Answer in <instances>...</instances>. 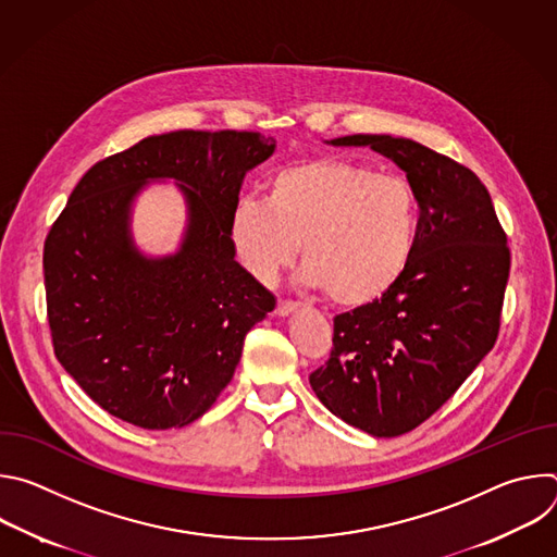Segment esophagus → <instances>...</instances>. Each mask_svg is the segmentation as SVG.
I'll use <instances>...</instances> for the list:
<instances>
[{
    "label": "esophagus",
    "mask_w": 557,
    "mask_h": 557,
    "mask_svg": "<svg viewBox=\"0 0 557 557\" xmlns=\"http://www.w3.org/2000/svg\"><path fill=\"white\" fill-rule=\"evenodd\" d=\"M295 310H297V304H295V301L282 299V301L277 304V308H275V314H277V317H288V314H293Z\"/></svg>",
    "instance_id": "34e87169"
}]
</instances>
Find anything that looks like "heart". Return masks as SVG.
<instances>
[{
	"label": "heart",
	"instance_id": "b5f03b06",
	"mask_svg": "<svg viewBox=\"0 0 557 557\" xmlns=\"http://www.w3.org/2000/svg\"><path fill=\"white\" fill-rule=\"evenodd\" d=\"M228 237L240 264L269 284L301 251L304 282L337 306L381 299L406 275L419 237V202L396 174L344 158L275 172L264 200L237 198Z\"/></svg>",
	"mask_w": 557,
	"mask_h": 557
}]
</instances>
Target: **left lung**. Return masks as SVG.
Here are the masks:
<instances>
[{
  "label": "left lung",
  "instance_id": "obj_1",
  "mask_svg": "<svg viewBox=\"0 0 557 557\" xmlns=\"http://www.w3.org/2000/svg\"><path fill=\"white\" fill-rule=\"evenodd\" d=\"M326 143L389 158L421 209L401 282L335 317L331 359L310 374L335 417L392 438L430 419L494 348L511 267L507 235L487 187L451 158L389 134Z\"/></svg>",
  "mask_w": 557,
  "mask_h": 557
}]
</instances>
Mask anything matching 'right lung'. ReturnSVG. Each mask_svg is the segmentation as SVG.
<instances>
[{"instance_id":"right-lung-1","label":"right lung","mask_w":557,"mask_h":557,"mask_svg":"<svg viewBox=\"0 0 557 557\" xmlns=\"http://www.w3.org/2000/svg\"><path fill=\"white\" fill-rule=\"evenodd\" d=\"M275 151L258 132L147 136L78 181L44 245L48 324L65 372L112 417L185 428L231 381L247 333L275 297L235 262L228 215L247 172ZM174 180L188 224L180 249L147 257L131 211Z\"/></svg>"}]
</instances>
